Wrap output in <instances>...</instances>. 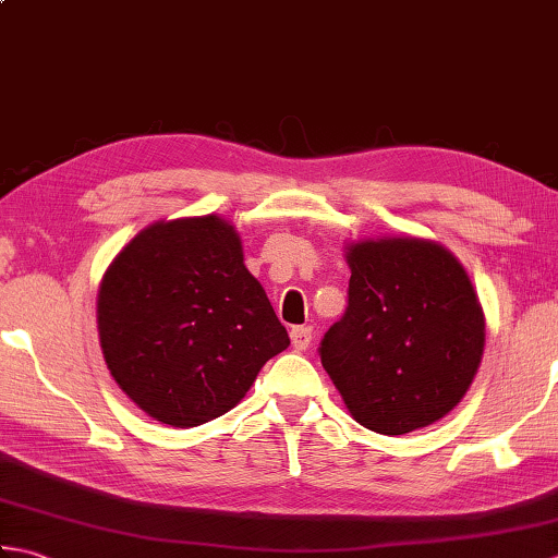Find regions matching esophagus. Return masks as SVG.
<instances>
[{
	"instance_id": "esophagus-1",
	"label": "esophagus",
	"mask_w": 558,
	"mask_h": 558,
	"mask_svg": "<svg viewBox=\"0 0 558 558\" xmlns=\"http://www.w3.org/2000/svg\"><path fill=\"white\" fill-rule=\"evenodd\" d=\"M290 340L294 350H306L312 345V326H294L290 330Z\"/></svg>"
}]
</instances>
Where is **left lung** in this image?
Masks as SVG:
<instances>
[{"mask_svg": "<svg viewBox=\"0 0 558 558\" xmlns=\"http://www.w3.org/2000/svg\"><path fill=\"white\" fill-rule=\"evenodd\" d=\"M348 312L322 364L350 414L386 436L429 426L465 398L484 354V312L444 244L376 236L345 244Z\"/></svg>", "mask_w": 558, "mask_h": 558, "instance_id": "left-lung-1", "label": "left lung"}]
</instances>
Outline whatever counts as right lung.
<instances>
[{
  "mask_svg": "<svg viewBox=\"0 0 558 558\" xmlns=\"http://www.w3.org/2000/svg\"><path fill=\"white\" fill-rule=\"evenodd\" d=\"M98 333L129 400L180 429L230 412L290 345L216 213L158 220L122 246L100 280Z\"/></svg>",
  "mask_w": 558,
  "mask_h": 558,
  "instance_id": "1",
  "label": "right lung"
}]
</instances>
